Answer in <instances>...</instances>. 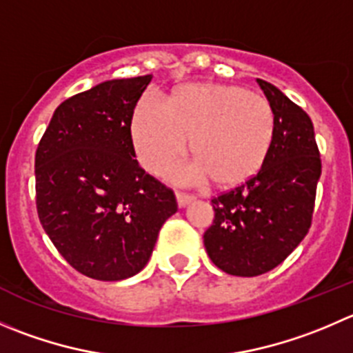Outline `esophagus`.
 Returning <instances> with one entry per match:
<instances>
[{"instance_id":"obj_1","label":"esophagus","mask_w":353,"mask_h":353,"mask_svg":"<svg viewBox=\"0 0 353 353\" xmlns=\"http://www.w3.org/2000/svg\"><path fill=\"white\" fill-rule=\"evenodd\" d=\"M176 200H177V205H179V207L183 208V207H186V205H190L191 201L194 200V198L191 196V194L179 193V191H177V193H176Z\"/></svg>"}]
</instances>
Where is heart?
Segmentation results:
<instances>
[{"instance_id": "obj_1", "label": "heart", "mask_w": 353, "mask_h": 353, "mask_svg": "<svg viewBox=\"0 0 353 353\" xmlns=\"http://www.w3.org/2000/svg\"><path fill=\"white\" fill-rule=\"evenodd\" d=\"M271 103L245 88L198 82L179 88L169 105L146 93L132 115V145L150 172H162L183 155L191 138L196 160L172 177L184 184L214 177L219 186H236L259 172L274 138Z\"/></svg>"}]
</instances>
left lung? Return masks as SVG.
Masks as SVG:
<instances>
[{
    "instance_id": "left-lung-1",
    "label": "left lung",
    "mask_w": 353,
    "mask_h": 353,
    "mask_svg": "<svg viewBox=\"0 0 353 353\" xmlns=\"http://www.w3.org/2000/svg\"><path fill=\"white\" fill-rule=\"evenodd\" d=\"M256 82L274 112L271 150L255 176L212 200L215 217L203 234L212 262L241 278L272 271L305 238L321 177L309 115L271 82Z\"/></svg>"
}]
</instances>
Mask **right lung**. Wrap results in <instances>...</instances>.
<instances>
[{"instance_id":"1","label":"right lung","mask_w":353,"mask_h":353,"mask_svg":"<svg viewBox=\"0 0 353 353\" xmlns=\"http://www.w3.org/2000/svg\"><path fill=\"white\" fill-rule=\"evenodd\" d=\"M152 75L112 79L65 100L36 152V205L43 229L75 271L98 281L138 274L172 190L136 160L132 114Z\"/></svg>"}]
</instances>
